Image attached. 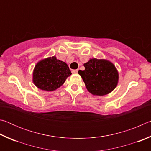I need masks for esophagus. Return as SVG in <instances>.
Wrapping results in <instances>:
<instances>
[{
    "instance_id": "34e87169",
    "label": "esophagus",
    "mask_w": 151,
    "mask_h": 151,
    "mask_svg": "<svg viewBox=\"0 0 151 151\" xmlns=\"http://www.w3.org/2000/svg\"><path fill=\"white\" fill-rule=\"evenodd\" d=\"M77 73H78V70H72L73 74H76Z\"/></svg>"
}]
</instances>
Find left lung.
I'll return each instance as SVG.
<instances>
[{
    "label": "left lung",
    "mask_w": 151,
    "mask_h": 151,
    "mask_svg": "<svg viewBox=\"0 0 151 151\" xmlns=\"http://www.w3.org/2000/svg\"><path fill=\"white\" fill-rule=\"evenodd\" d=\"M85 69L78 70L89 93L96 96L108 94L116 87L119 73L115 66L106 59L91 58L84 64Z\"/></svg>",
    "instance_id": "1"
}]
</instances>
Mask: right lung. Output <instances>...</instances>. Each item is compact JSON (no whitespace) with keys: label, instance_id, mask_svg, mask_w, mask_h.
I'll return each mask as SVG.
<instances>
[{"label":"right lung","instance_id":"obj_1","mask_svg":"<svg viewBox=\"0 0 151 151\" xmlns=\"http://www.w3.org/2000/svg\"><path fill=\"white\" fill-rule=\"evenodd\" d=\"M71 75L67 64L55 56L39 61L32 73V82L42 91H53L59 88Z\"/></svg>","mask_w":151,"mask_h":151}]
</instances>
